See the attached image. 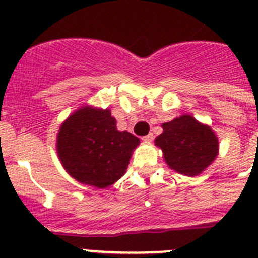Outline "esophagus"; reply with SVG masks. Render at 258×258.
I'll use <instances>...</instances> for the list:
<instances>
[{
	"instance_id": "34e87169",
	"label": "esophagus",
	"mask_w": 258,
	"mask_h": 258,
	"mask_svg": "<svg viewBox=\"0 0 258 258\" xmlns=\"http://www.w3.org/2000/svg\"><path fill=\"white\" fill-rule=\"evenodd\" d=\"M142 140H144L145 142H151L152 140H154V134H149V135H146V136L142 137Z\"/></svg>"
}]
</instances>
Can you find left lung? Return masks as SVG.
<instances>
[{"mask_svg":"<svg viewBox=\"0 0 258 258\" xmlns=\"http://www.w3.org/2000/svg\"><path fill=\"white\" fill-rule=\"evenodd\" d=\"M155 145L162 150L170 169L186 176H197L216 160L218 137L213 130L190 114L162 123Z\"/></svg>","mask_w":258,"mask_h":258,"instance_id":"obj_1","label":"left lung"}]
</instances>
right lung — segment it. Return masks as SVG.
Here are the masks:
<instances>
[{"label": "right lung", "mask_w": 258, "mask_h": 258, "mask_svg": "<svg viewBox=\"0 0 258 258\" xmlns=\"http://www.w3.org/2000/svg\"><path fill=\"white\" fill-rule=\"evenodd\" d=\"M140 140L118 131L109 109L86 106L60 126L56 152L62 167L77 181L98 189L121 179Z\"/></svg>", "instance_id": "right-lung-1"}]
</instances>
